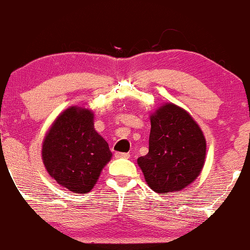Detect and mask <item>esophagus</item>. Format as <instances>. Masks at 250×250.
<instances>
[{"label": "esophagus", "mask_w": 250, "mask_h": 250, "mask_svg": "<svg viewBox=\"0 0 250 250\" xmlns=\"http://www.w3.org/2000/svg\"><path fill=\"white\" fill-rule=\"evenodd\" d=\"M115 157L116 159H129L130 157V154L129 153H115Z\"/></svg>", "instance_id": "obj_1"}]
</instances>
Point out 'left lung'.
Listing matches in <instances>:
<instances>
[{"label": "left lung", "instance_id": "left-lung-1", "mask_svg": "<svg viewBox=\"0 0 250 250\" xmlns=\"http://www.w3.org/2000/svg\"><path fill=\"white\" fill-rule=\"evenodd\" d=\"M150 125L149 151L137 159L146 182L157 194L182 190L205 166L203 131L187 110L170 102L150 114Z\"/></svg>", "mask_w": 250, "mask_h": 250}]
</instances>
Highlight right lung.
Here are the masks:
<instances>
[{"instance_id":"right-lung-1","label":"right lung","mask_w":250,"mask_h":250,"mask_svg":"<svg viewBox=\"0 0 250 250\" xmlns=\"http://www.w3.org/2000/svg\"><path fill=\"white\" fill-rule=\"evenodd\" d=\"M41 154L48 174L76 194L94 188L113 156L107 141L94 128L93 111L79 105L56 117L43 140Z\"/></svg>"}]
</instances>
